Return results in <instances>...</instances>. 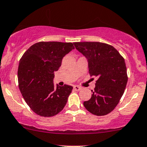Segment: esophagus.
<instances>
[{
	"label": "esophagus",
	"instance_id": "obj_1",
	"mask_svg": "<svg viewBox=\"0 0 147 147\" xmlns=\"http://www.w3.org/2000/svg\"><path fill=\"white\" fill-rule=\"evenodd\" d=\"M74 90L75 91H80L81 90V87L78 86V85H75V86H74Z\"/></svg>",
	"mask_w": 147,
	"mask_h": 147
}]
</instances>
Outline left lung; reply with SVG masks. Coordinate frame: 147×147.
<instances>
[{
	"label": "left lung",
	"instance_id": "8db88e82",
	"mask_svg": "<svg viewBox=\"0 0 147 147\" xmlns=\"http://www.w3.org/2000/svg\"><path fill=\"white\" fill-rule=\"evenodd\" d=\"M88 61L89 73L96 77L92 97L83 103L90 113L103 116L111 113L121 99L128 76L124 58L113 46L101 42H74Z\"/></svg>",
	"mask_w": 147,
	"mask_h": 147
}]
</instances>
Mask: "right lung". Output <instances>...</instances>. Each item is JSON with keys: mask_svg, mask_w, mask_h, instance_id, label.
Masks as SVG:
<instances>
[{"mask_svg": "<svg viewBox=\"0 0 147 147\" xmlns=\"http://www.w3.org/2000/svg\"><path fill=\"white\" fill-rule=\"evenodd\" d=\"M74 49L71 42H40L24 53L18 68L20 92L30 109L45 117L55 116L63 110L73 87H54V72L64 56Z\"/></svg>", "mask_w": 147, "mask_h": 147, "instance_id": "right-lung-1", "label": "right lung"}]
</instances>
